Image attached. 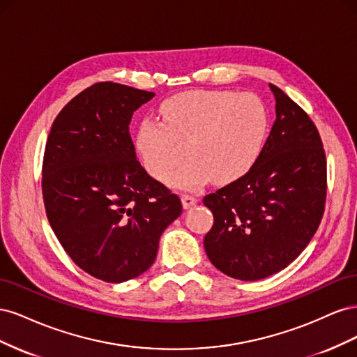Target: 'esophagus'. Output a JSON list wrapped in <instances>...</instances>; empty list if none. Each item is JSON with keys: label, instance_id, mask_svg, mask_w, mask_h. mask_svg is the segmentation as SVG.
<instances>
[{"label": "esophagus", "instance_id": "34e87169", "mask_svg": "<svg viewBox=\"0 0 357 357\" xmlns=\"http://www.w3.org/2000/svg\"><path fill=\"white\" fill-rule=\"evenodd\" d=\"M181 202H183V207L185 208H190V207H193V205H197V202H198V198H195V197H192V195H181Z\"/></svg>", "mask_w": 357, "mask_h": 357}]
</instances>
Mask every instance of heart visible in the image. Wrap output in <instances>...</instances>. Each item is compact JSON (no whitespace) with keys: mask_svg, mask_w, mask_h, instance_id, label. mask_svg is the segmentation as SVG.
Listing matches in <instances>:
<instances>
[{"mask_svg":"<svg viewBox=\"0 0 357 357\" xmlns=\"http://www.w3.org/2000/svg\"><path fill=\"white\" fill-rule=\"evenodd\" d=\"M162 122L147 117L135 135L137 152L153 178L195 189L207 180L229 185L244 177L261 158L269 134V112L255 93L189 91L160 105Z\"/></svg>","mask_w":357,"mask_h":357,"instance_id":"obj_1","label":"heart"}]
</instances>
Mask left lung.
I'll return each mask as SVG.
<instances>
[{
	"label": "left lung",
	"instance_id": "obj_1",
	"mask_svg": "<svg viewBox=\"0 0 357 357\" xmlns=\"http://www.w3.org/2000/svg\"><path fill=\"white\" fill-rule=\"evenodd\" d=\"M275 122L244 177L204 197L214 215L204 238L211 264L243 282L282 271L316 234L326 202V155L310 116L269 84Z\"/></svg>",
	"mask_w": 357,
	"mask_h": 357
}]
</instances>
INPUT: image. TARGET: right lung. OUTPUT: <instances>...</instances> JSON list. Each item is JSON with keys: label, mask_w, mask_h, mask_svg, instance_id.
<instances>
[{"label": "right lung", "mask_w": 357, "mask_h": 357, "mask_svg": "<svg viewBox=\"0 0 357 357\" xmlns=\"http://www.w3.org/2000/svg\"><path fill=\"white\" fill-rule=\"evenodd\" d=\"M155 96L113 82L86 88L52 125L43 158V201L63 250L107 283L153 265L181 201L147 174L129 134L134 112Z\"/></svg>", "instance_id": "right-lung-1"}]
</instances>
